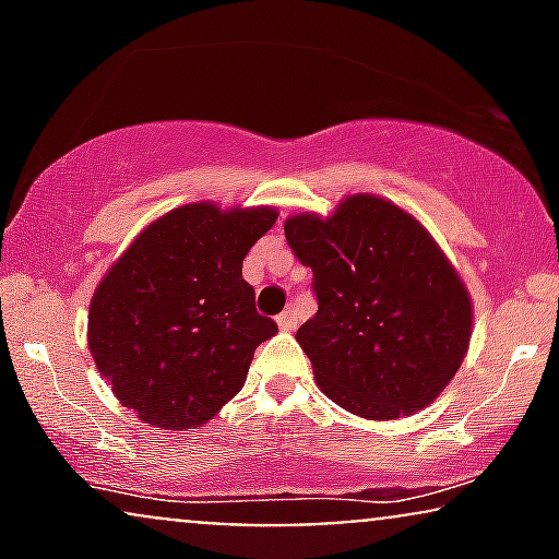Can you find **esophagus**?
I'll list each match as a JSON object with an SVG mask.
<instances>
[{
    "mask_svg": "<svg viewBox=\"0 0 559 559\" xmlns=\"http://www.w3.org/2000/svg\"><path fill=\"white\" fill-rule=\"evenodd\" d=\"M275 320H278L281 331H294V329H297V310H294V307H286V310L281 312V316Z\"/></svg>",
    "mask_w": 559,
    "mask_h": 559,
    "instance_id": "obj_1",
    "label": "esophagus"
}]
</instances>
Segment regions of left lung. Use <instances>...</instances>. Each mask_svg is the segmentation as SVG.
<instances>
[{
  "label": "left lung",
  "mask_w": 559,
  "mask_h": 559,
  "mask_svg": "<svg viewBox=\"0 0 559 559\" xmlns=\"http://www.w3.org/2000/svg\"><path fill=\"white\" fill-rule=\"evenodd\" d=\"M286 241L312 267L316 318L297 331L323 394L368 420L431 404L471 344L467 288L413 215L373 194L331 217L292 215Z\"/></svg>",
  "instance_id": "8db88e82"
}]
</instances>
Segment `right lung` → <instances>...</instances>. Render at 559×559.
<instances>
[{
	"label": "right lung",
	"mask_w": 559,
	"mask_h": 559,
	"mask_svg": "<svg viewBox=\"0 0 559 559\" xmlns=\"http://www.w3.org/2000/svg\"><path fill=\"white\" fill-rule=\"evenodd\" d=\"M278 213L183 204L157 217L96 286L88 349L112 394L165 431L213 420L275 336L241 262Z\"/></svg>",
	"instance_id": "right-lung-1"
}]
</instances>
